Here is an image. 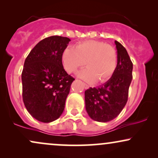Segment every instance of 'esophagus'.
I'll return each mask as SVG.
<instances>
[{
    "instance_id": "1",
    "label": "esophagus",
    "mask_w": 158,
    "mask_h": 158,
    "mask_svg": "<svg viewBox=\"0 0 158 158\" xmlns=\"http://www.w3.org/2000/svg\"><path fill=\"white\" fill-rule=\"evenodd\" d=\"M83 86H84L85 89H88L89 88V85H87V84H85V83H83Z\"/></svg>"
}]
</instances>
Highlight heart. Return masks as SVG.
<instances>
[{"label": "heart", "mask_w": 158, "mask_h": 158, "mask_svg": "<svg viewBox=\"0 0 158 158\" xmlns=\"http://www.w3.org/2000/svg\"><path fill=\"white\" fill-rule=\"evenodd\" d=\"M118 55L114 47L103 42L87 40L76 45L75 48L68 47L62 55L63 67L68 73H73L79 68H87L77 73V77L93 83L107 81L115 71Z\"/></svg>", "instance_id": "obj_1"}]
</instances>
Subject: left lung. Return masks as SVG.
Returning a JSON list of instances; mask_svg holds the SVG:
<instances>
[{"label": "left lung", "instance_id": "left-lung-1", "mask_svg": "<svg viewBox=\"0 0 158 158\" xmlns=\"http://www.w3.org/2000/svg\"><path fill=\"white\" fill-rule=\"evenodd\" d=\"M118 61L113 76L98 87L85 92V108L93 120L107 122L115 118L126 105L132 79V64L126 48L115 40Z\"/></svg>", "mask_w": 158, "mask_h": 158}]
</instances>
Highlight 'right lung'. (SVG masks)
I'll use <instances>...</instances> for the list:
<instances>
[{
  "instance_id": "1",
  "label": "right lung",
  "mask_w": 158,
  "mask_h": 158,
  "mask_svg": "<svg viewBox=\"0 0 158 158\" xmlns=\"http://www.w3.org/2000/svg\"><path fill=\"white\" fill-rule=\"evenodd\" d=\"M71 40L45 38L30 51L22 72L23 100L32 117L43 123L60 117L74 79L64 71L62 55Z\"/></svg>"
}]
</instances>
